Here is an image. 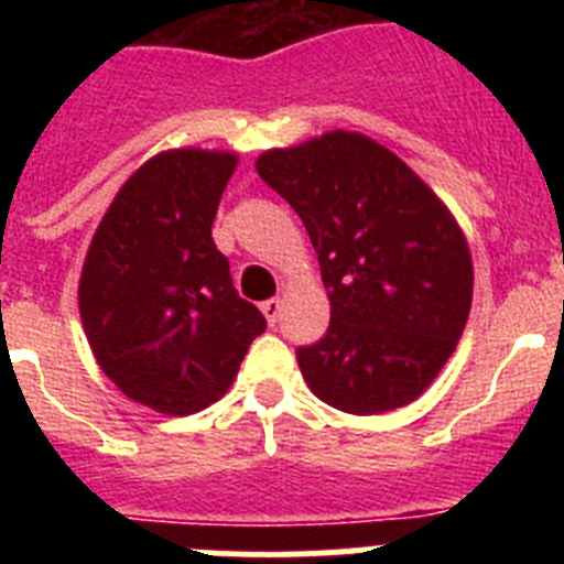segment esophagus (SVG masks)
Returning a JSON list of instances; mask_svg holds the SVG:
<instances>
[{"mask_svg": "<svg viewBox=\"0 0 564 564\" xmlns=\"http://www.w3.org/2000/svg\"><path fill=\"white\" fill-rule=\"evenodd\" d=\"M262 313H265L268 325H276L279 313H282V299H268V302H262Z\"/></svg>", "mask_w": 564, "mask_h": 564, "instance_id": "obj_1", "label": "esophagus"}]
</instances>
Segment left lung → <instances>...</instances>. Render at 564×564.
I'll return each mask as SVG.
<instances>
[{
	"label": "left lung",
	"instance_id": "left-lung-1",
	"mask_svg": "<svg viewBox=\"0 0 564 564\" xmlns=\"http://www.w3.org/2000/svg\"><path fill=\"white\" fill-rule=\"evenodd\" d=\"M302 217L330 299L325 338L296 361L318 401L381 415L415 401L449 361L471 311L463 228L406 163L361 132L257 158Z\"/></svg>",
	"mask_w": 564,
	"mask_h": 564
}]
</instances>
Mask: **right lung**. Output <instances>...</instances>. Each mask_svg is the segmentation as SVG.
I'll return each mask as SVG.
<instances>
[{
	"instance_id": "add662e5",
	"label": "right lung",
	"mask_w": 564,
	"mask_h": 564,
	"mask_svg": "<svg viewBox=\"0 0 564 564\" xmlns=\"http://www.w3.org/2000/svg\"><path fill=\"white\" fill-rule=\"evenodd\" d=\"M234 152L169 149L118 188L89 242L78 311L98 367L161 415L220 401L265 316L212 239Z\"/></svg>"
}]
</instances>
